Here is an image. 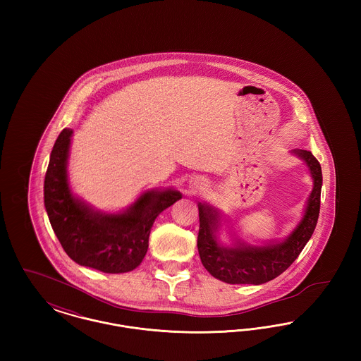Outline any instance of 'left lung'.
<instances>
[{
    "label": "left lung",
    "instance_id": "1",
    "mask_svg": "<svg viewBox=\"0 0 361 361\" xmlns=\"http://www.w3.org/2000/svg\"><path fill=\"white\" fill-rule=\"evenodd\" d=\"M306 161L314 178L306 214L291 235L281 242L267 246L224 247L218 243V214L207 204H199L197 249L207 271L228 284H262L281 275L300 255L309 242L319 216L322 169L318 159L307 150H293Z\"/></svg>",
    "mask_w": 361,
    "mask_h": 361
}]
</instances>
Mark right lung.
Masks as SVG:
<instances>
[{
    "instance_id": "add662e5",
    "label": "right lung",
    "mask_w": 361,
    "mask_h": 361,
    "mask_svg": "<svg viewBox=\"0 0 361 361\" xmlns=\"http://www.w3.org/2000/svg\"><path fill=\"white\" fill-rule=\"evenodd\" d=\"M71 128L56 139L44 177V206L56 238L73 261L105 274L135 269L146 256L155 218L172 206L178 190L143 193L126 212L108 215L77 200L68 184L66 161Z\"/></svg>"
}]
</instances>
